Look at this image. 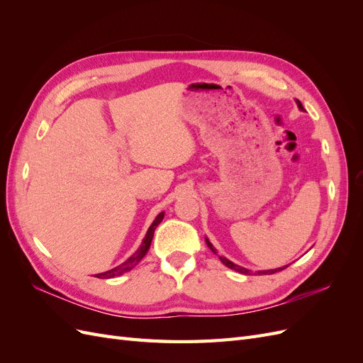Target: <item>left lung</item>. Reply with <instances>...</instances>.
I'll list each match as a JSON object with an SVG mask.
<instances>
[{"instance_id":"1","label":"left lung","mask_w":363,"mask_h":363,"mask_svg":"<svg viewBox=\"0 0 363 363\" xmlns=\"http://www.w3.org/2000/svg\"><path fill=\"white\" fill-rule=\"evenodd\" d=\"M298 107H300V108H303V106H301V103H300V101H298ZM206 242H207V247L211 248V250L215 252V250H213L212 244L208 242L207 239H206ZM219 259H221V262L224 263L225 267H228L230 269H235V271H238V272H240V274H247V276H251V271H248V269H245V268H242V267H238V265H235L233 262H230V260H228V259H225V257H219ZM284 268H286V267L277 268V269H271V271H259L257 274H259V276H262V274H274V272H279V271H281V269H284Z\"/></svg>"}]
</instances>
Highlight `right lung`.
<instances>
[{
	"label": "right lung",
	"instance_id": "add662e5",
	"mask_svg": "<svg viewBox=\"0 0 363 363\" xmlns=\"http://www.w3.org/2000/svg\"><path fill=\"white\" fill-rule=\"evenodd\" d=\"M162 219H163V212L159 213L157 218L155 219V221H152V224L150 225V228H148V232H147L144 240H142L140 247L138 248V251L135 252L133 256H130L124 263H121V265L115 267L113 269H108V271H106V272L96 274L95 277H98V279H113V277H118V276H123L124 272H127V271H130V269H133V268L138 265V263L142 260V257H144V256L147 255V251L150 250L152 236H155V230H156V227L162 223Z\"/></svg>",
	"mask_w": 363,
	"mask_h": 363
}]
</instances>
